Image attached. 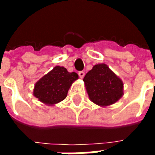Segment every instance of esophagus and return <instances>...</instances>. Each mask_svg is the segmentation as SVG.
<instances>
[{"label":"esophagus","mask_w":155,"mask_h":155,"mask_svg":"<svg viewBox=\"0 0 155 155\" xmlns=\"http://www.w3.org/2000/svg\"><path fill=\"white\" fill-rule=\"evenodd\" d=\"M78 74H79V76H80V77H81V78H84L85 73H84V71H79V73H78Z\"/></svg>","instance_id":"obj_1"}]
</instances>
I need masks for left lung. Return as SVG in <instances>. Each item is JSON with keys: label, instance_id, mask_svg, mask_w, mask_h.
Returning <instances> with one entry per match:
<instances>
[{"label": "left lung", "instance_id": "obj_1", "mask_svg": "<svg viewBox=\"0 0 155 155\" xmlns=\"http://www.w3.org/2000/svg\"><path fill=\"white\" fill-rule=\"evenodd\" d=\"M83 81L91 101L98 105L114 104L123 95V82L105 64H95Z\"/></svg>", "mask_w": 155, "mask_h": 155}]
</instances>
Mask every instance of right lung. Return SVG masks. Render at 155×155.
<instances>
[{
    "mask_svg": "<svg viewBox=\"0 0 155 155\" xmlns=\"http://www.w3.org/2000/svg\"><path fill=\"white\" fill-rule=\"evenodd\" d=\"M77 79L76 73H70L64 67L55 66L35 84L34 95L43 103L56 104L65 99L71 85Z\"/></svg>",
    "mask_w": 155,
    "mask_h": 155,
    "instance_id": "add662e5",
    "label": "right lung"
}]
</instances>
